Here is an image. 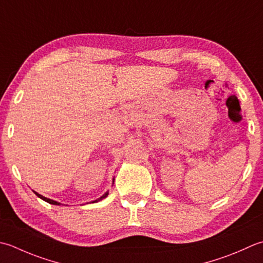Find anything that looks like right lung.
Masks as SVG:
<instances>
[{"instance_id":"obj_1","label":"right lung","mask_w":263,"mask_h":263,"mask_svg":"<svg viewBox=\"0 0 263 263\" xmlns=\"http://www.w3.org/2000/svg\"><path fill=\"white\" fill-rule=\"evenodd\" d=\"M35 194H36V196L37 197H40L41 199H43V200H45V202H48V203H50V204H53V205H60V203H58V202H55V200H52V199H50V198H46V197H44V196H42V195H40V194H37L36 192H34ZM107 195H108V193H106L105 195H102V196L100 197V198H98V199H96L93 203H96V202H99V200H101L102 198H105V197H107Z\"/></svg>"}]
</instances>
